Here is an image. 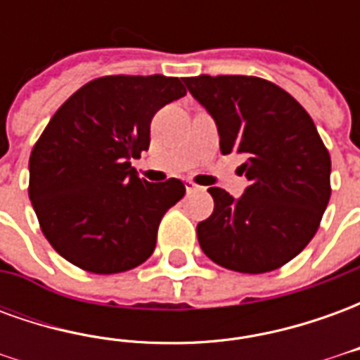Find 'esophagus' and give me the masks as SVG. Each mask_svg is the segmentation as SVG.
Instances as JSON below:
<instances>
[{"label":"esophagus","instance_id":"obj_1","mask_svg":"<svg viewBox=\"0 0 360 360\" xmlns=\"http://www.w3.org/2000/svg\"><path fill=\"white\" fill-rule=\"evenodd\" d=\"M185 188H187V193H195V191H200V185H196L195 181H185Z\"/></svg>","mask_w":360,"mask_h":360}]
</instances>
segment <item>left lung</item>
Here are the masks:
<instances>
[{"mask_svg":"<svg viewBox=\"0 0 360 360\" xmlns=\"http://www.w3.org/2000/svg\"><path fill=\"white\" fill-rule=\"evenodd\" d=\"M183 82L216 121L221 154L247 156L241 198L208 188L214 212L196 226L200 249L227 270H278L316 235L332 195V160L314 121L266 79L198 75Z\"/></svg>","mask_w":360,"mask_h":360,"instance_id":"1","label":"left lung"}]
</instances>
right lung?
<instances>
[{
    "label": "right lung",
    "mask_w": 360,
    "mask_h": 360,
    "mask_svg": "<svg viewBox=\"0 0 360 360\" xmlns=\"http://www.w3.org/2000/svg\"><path fill=\"white\" fill-rule=\"evenodd\" d=\"M187 89L177 77L108 75L77 90L30 152L28 196L44 237L71 264L119 274L146 262L179 179L148 183L131 167L150 146V121Z\"/></svg>",
    "instance_id": "obj_1"
}]
</instances>
